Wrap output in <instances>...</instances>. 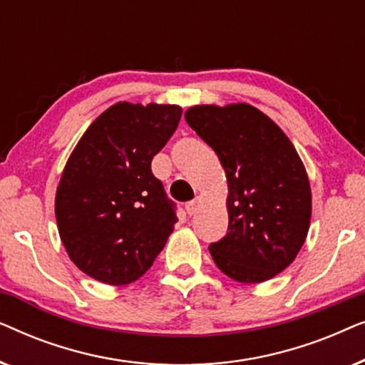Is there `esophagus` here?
Here are the masks:
<instances>
[{
	"label": "esophagus",
	"mask_w": 365,
	"mask_h": 365,
	"mask_svg": "<svg viewBox=\"0 0 365 365\" xmlns=\"http://www.w3.org/2000/svg\"><path fill=\"white\" fill-rule=\"evenodd\" d=\"M199 206H201V197H196V199H194V201L186 204V212L189 214V216H194V214L197 212Z\"/></svg>",
	"instance_id": "obj_1"
}]
</instances>
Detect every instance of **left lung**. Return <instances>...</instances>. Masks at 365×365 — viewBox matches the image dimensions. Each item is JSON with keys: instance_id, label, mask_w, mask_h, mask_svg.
<instances>
[{"instance_id": "obj_1", "label": "left lung", "mask_w": 365, "mask_h": 365, "mask_svg": "<svg viewBox=\"0 0 365 365\" xmlns=\"http://www.w3.org/2000/svg\"><path fill=\"white\" fill-rule=\"evenodd\" d=\"M186 123L217 154L227 178V234L209 246L234 281L259 284L301 251L312 214L306 168L281 128L246 103L189 108Z\"/></svg>"}]
</instances>
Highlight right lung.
I'll use <instances>...</instances> for the list:
<instances>
[{
	"label": "right lung",
	"mask_w": 365,
	"mask_h": 365,
	"mask_svg": "<svg viewBox=\"0 0 365 365\" xmlns=\"http://www.w3.org/2000/svg\"><path fill=\"white\" fill-rule=\"evenodd\" d=\"M181 114L176 104L116 103L73 149L54 214L69 259L89 277L126 286L163 251L178 217L151 161L176 131Z\"/></svg>",
	"instance_id": "1"
}]
</instances>
